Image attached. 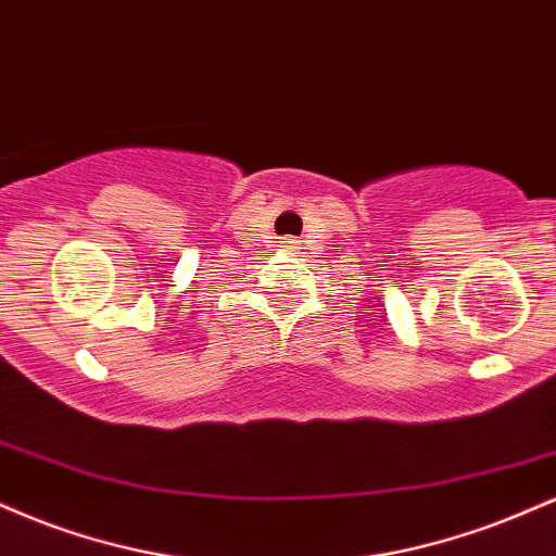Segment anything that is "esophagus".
Wrapping results in <instances>:
<instances>
[{
    "label": "esophagus",
    "instance_id": "1",
    "mask_svg": "<svg viewBox=\"0 0 556 556\" xmlns=\"http://www.w3.org/2000/svg\"><path fill=\"white\" fill-rule=\"evenodd\" d=\"M282 242H285V248H298V240H292V238H285Z\"/></svg>",
    "mask_w": 556,
    "mask_h": 556
}]
</instances>
